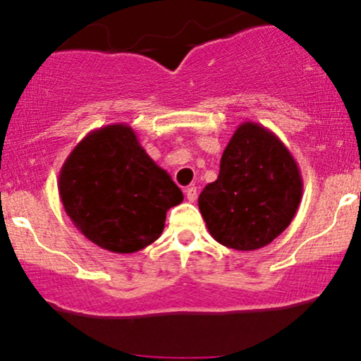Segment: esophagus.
<instances>
[{"mask_svg":"<svg viewBox=\"0 0 361 361\" xmlns=\"http://www.w3.org/2000/svg\"><path fill=\"white\" fill-rule=\"evenodd\" d=\"M185 195H186V200L195 202L197 200V188H195V186H190V188L185 190Z\"/></svg>","mask_w":361,"mask_h":361,"instance_id":"obj_1","label":"esophagus"}]
</instances>
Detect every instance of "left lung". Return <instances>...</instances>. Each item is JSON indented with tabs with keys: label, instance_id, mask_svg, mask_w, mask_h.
I'll return each instance as SVG.
<instances>
[{
	"label": "left lung",
	"instance_id": "obj_1",
	"mask_svg": "<svg viewBox=\"0 0 361 361\" xmlns=\"http://www.w3.org/2000/svg\"><path fill=\"white\" fill-rule=\"evenodd\" d=\"M300 168L270 128L243 122L221 157L217 180L198 197L207 229L222 246L252 251L279 238L302 200Z\"/></svg>",
	"mask_w": 361,
	"mask_h": 361
}]
</instances>
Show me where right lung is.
Masks as SVG:
<instances>
[{"instance_id": "1", "label": "right lung", "mask_w": 361, "mask_h": 361, "mask_svg": "<svg viewBox=\"0 0 361 361\" xmlns=\"http://www.w3.org/2000/svg\"><path fill=\"white\" fill-rule=\"evenodd\" d=\"M57 188L78 231L118 255L154 243L168 210L183 202L181 190L149 157L127 123L88 132L66 157Z\"/></svg>"}]
</instances>
